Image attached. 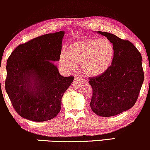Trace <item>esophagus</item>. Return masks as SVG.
Listing matches in <instances>:
<instances>
[{
	"label": "esophagus",
	"mask_w": 150,
	"mask_h": 150,
	"mask_svg": "<svg viewBox=\"0 0 150 150\" xmlns=\"http://www.w3.org/2000/svg\"><path fill=\"white\" fill-rule=\"evenodd\" d=\"M82 76L81 75H79V74H76L75 75V79L76 80H82Z\"/></svg>",
	"instance_id": "1"
}]
</instances>
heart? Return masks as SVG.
Returning a JSON list of instances; mask_svg holds the SVG:
<instances>
[{
	"label": "heart",
	"instance_id": "heart-1",
	"mask_svg": "<svg viewBox=\"0 0 150 150\" xmlns=\"http://www.w3.org/2000/svg\"><path fill=\"white\" fill-rule=\"evenodd\" d=\"M115 49L106 38L84 39L69 44L67 52L63 50L59 56V64L67 71H74L81 63L83 72L95 77L105 72L113 61Z\"/></svg>",
	"mask_w": 150,
	"mask_h": 150
}]
</instances>
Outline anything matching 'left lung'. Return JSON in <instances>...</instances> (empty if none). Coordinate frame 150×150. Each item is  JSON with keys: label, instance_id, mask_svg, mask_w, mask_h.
<instances>
[{"label": "left lung", "instance_id": "1", "mask_svg": "<svg viewBox=\"0 0 150 150\" xmlns=\"http://www.w3.org/2000/svg\"><path fill=\"white\" fill-rule=\"evenodd\" d=\"M98 33L112 43L115 52L105 72L89 79L93 89L90 106L97 115L111 117L130 109L136 103L144 80L142 57L128 40L109 33Z\"/></svg>", "mask_w": 150, "mask_h": 150}]
</instances>
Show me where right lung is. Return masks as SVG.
<instances>
[{
	"instance_id": "1",
	"label": "right lung",
	"mask_w": 150,
	"mask_h": 150,
	"mask_svg": "<svg viewBox=\"0 0 150 150\" xmlns=\"http://www.w3.org/2000/svg\"><path fill=\"white\" fill-rule=\"evenodd\" d=\"M64 31L46 34L20 44L7 61L5 90L18 114L33 122L52 120L74 76L64 77L59 61Z\"/></svg>"
}]
</instances>
